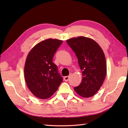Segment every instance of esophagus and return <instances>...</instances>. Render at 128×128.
Listing matches in <instances>:
<instances>
[{
    "label": "esophagus",
    "instance_id": "obj_1",
    "mask_svg": "<svg viewBox=\"0 0 128 128\" xmlns=\"http://www.w3.org/2000/svg\"><path fill=\"white\" fill-rule=\"evenodd\" d=\"M69 77H69V76H66V77H64V81H68V80H69Z\"/></svg>",
    "mask_w": 128,
    "mask_h": 128
}]
</instances>
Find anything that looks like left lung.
Returning <instances> with one entry per match:
<instances>
[{"label":"left lung","mask_w":128,"mask_h":128,"mask_svg":"<svg viewBox=\"0 0 128 128\" xmlns=\"http://www.w3.org/2000/svg\"><path fill=\"white\" fill-rule=\"evenodd\" d=\"M74 52L82 70V82L74 90L84 98L92 97L100 89L107 74L104 54L92 39L80 36L66 40Z\"/></svg>","instance_id":"1"}]
</instances>
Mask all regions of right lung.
Instances as JSON below:
<instances>
[{
  "label": "right lung",
  "mask_w": 128,
  "mask_h": 128,
  "mask_svg": "<svg viewBox=\"0 0 128 128\" xmlns=\"http://www.w3.org/2000/svg\"><path fill=\"white\" fill-rule=\"evenodd\" d=\"M62 43V40L47 39L36 44L27 56L25 80L29 90L38 98H49L62 81L57 66L52 62L54 54Z\"/></svg>",
  "instance_id": "add662e5"
}]
</instances>
